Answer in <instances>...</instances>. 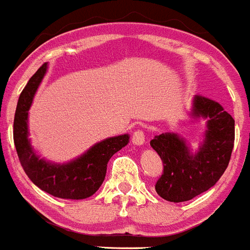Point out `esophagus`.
Instances as JSON below:
<instances>
[{
  "label": "esophagus",
  "mask_w": 250,
  "mask_h": 250,
  "mask_svg": "<svg viewBox=\"0 0 250 250\" xmlns=\"http://www.w3.org/2000/svg\"><path fill=\"white\" fill-rule=\"evenodd\" d=\"M131 142H133L134 146H143L144 142H146L144 131L143 130H136V131H134L133 136H131Z\"/></svg>",
  "instance_id": "1"
}]
</instances>
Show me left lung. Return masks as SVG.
Instances as JSON below:
<instances>
[{
    "mask_svg": "<svg viewBox=\"0 0 250 250\" xmlns=\"http://www.w3.org/2000/svg\"><path fill=\"white\" fill-rule=\"evenodd\" d=\"M191 116L206 120L205 139L196 153L176 133H164L150 142L163 162L155 191L170 202L192 200L214 186L227 169L235 139V121L219 102L195 96Z\"/></svg>",
    "mask_w": 250,
    "mask_h": 250,
    "instance_id": "left-lung-1",
    "label": "left lung"
}]
</instances>
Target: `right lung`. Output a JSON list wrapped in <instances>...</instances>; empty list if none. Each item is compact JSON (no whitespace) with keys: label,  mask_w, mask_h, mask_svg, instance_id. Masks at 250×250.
Segmentation results:
<instances>
[{"label":"right lung","mask_w":250,"mask_h":250,"mask_svg":"<svg viewBox=\"0 0 250 250\" xmlns=\"http://www.w3.org/2000/svg\"><path fill=\"white\" fill-rule=\"evenodd\" d=\"M46 69L48 64L44 63L30 78L19 97L14 120L15 146L19 161L34 185L54 197L82 200L92 196L100 188L110 158L126 146L130 136L124 134L102 140L68 163L55 164L40 158L30 144L27 115Z\"/></svg>","instance_id":"right-lung-1"}]
</instances>
